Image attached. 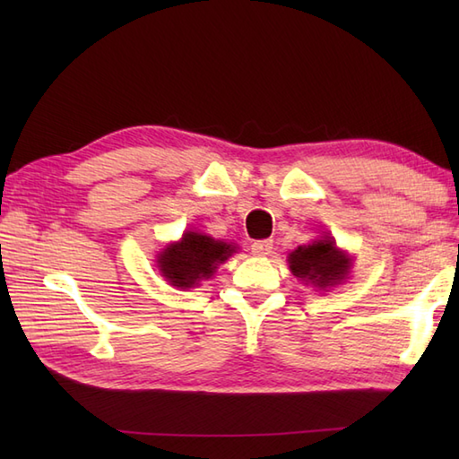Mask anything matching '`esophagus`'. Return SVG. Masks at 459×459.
<instances>
[{
  "instance_id": "esophagus-1",
  "label": "esophagus",
  "mask_w": 459,
  "mask_h": 459,
  "mask_svg": "<svg viewBox=\"0 0 459 459\" xmlns=\"http://www.w3.org/2000/svg\"><path fill=\"white\" fill-rule=\"evenodd\" d=\"M272 248H274V242H272L270 238H266V240H255V242H252V247H250L252 255H256V256H268L270 252H272Z\"/></svg>"
}]
</instances>
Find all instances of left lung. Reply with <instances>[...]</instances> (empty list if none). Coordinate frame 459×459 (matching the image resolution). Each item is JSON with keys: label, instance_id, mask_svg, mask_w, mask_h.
<instances>
[{"label": "left lung", "instance_id": "left-lung-1", "mask_svg": "<svg viewBox=\"0 0 459 459\" xmlns=\"http://www.w3.org/2000/svg\"><path fill=\"white\" fill-rule=\"evenodd\" d=\"M290 270L294 276L325 288L339 284L347 276L349 260L337 250L333 240H319L291 252Z\"/></svg>", "mask_w": 459, "mask_h": 459}]
</instances>
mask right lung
Returning a JSON list of instances; mask_svg holds the SVG:
<instances>
[{
    "label": "right lung",
    "instance_id": "obj_1",
    "mask_svg": "<svg viewBox=\"0 0 459 459\" xmlns=\"http://www.w3.org/2000/svg\"><path fill=\"white\" fill-rule=\"evenodd\" d=\"M235 248L199 232H185L178 245H169L160 256V270L173 286L191 288L211 278L214 268L227 260Z\"/></svg>",
    "mask_w": 459,
    "mask_h": 459
}]
</instances>
